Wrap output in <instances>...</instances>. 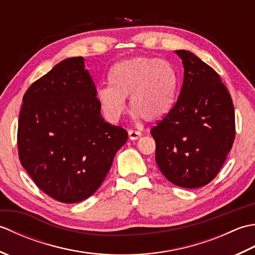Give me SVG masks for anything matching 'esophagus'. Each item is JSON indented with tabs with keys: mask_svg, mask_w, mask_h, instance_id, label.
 I'll return each instance as SVG.
<instances>
[{
	"mask_svg": "<svg viewBox=\"0 0 255 255\" xmlns=\"http://www.w3.org/2000/svg\"><path fill=\"white\" fill-rule=\"evenodd\" d=\"M128 136L130 140H137L142 136V133L137 130H132V129H129L128 130Z\"/></svg>",
	"mask_w": 255,
	"mask_h": 255,
	"instance_id": "esophagus-1",
	"label": "esophagus"
}]
</instances>
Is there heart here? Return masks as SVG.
I'll return each instance as SVG.
<instances>
[{"instance_id": "obj_1", "label": "heart", "mask_w": 255, "mask_h": 255, "mask_svg": "<svg viewBox=\"0 0 255 255\" xmlns=\"http://www.w3.org/2000/svg\"><path fill=\"white\" fill-rule=\"evenodd\" d=\"M110 86L96 90L104 116L116 123L126 111L125 99L136 117L155 122L171 112L176 101L177 74L172 64L148 57H134L116 63L107 75Z\"/></svg>"}]
</instances>
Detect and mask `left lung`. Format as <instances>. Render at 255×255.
<instances>
[{
	"mask_svg": "<svg viewBox=\"0 0 255 255\" xmlns=\"http://www.w3.org/2000/svg\"><path fill=\"white\" fill-rule=\"evenodd\" d=\"M175 53L184 66L181 93L151 134L162 174L174 185L197 188L214 180L232 148L235 108L213 68L191 51Z\"/></svg>",
	"mask_w": 255,
	"mask_h": 255,
	"instance_id": "obj_1",
	"label": "left lung"
}]
</instances>
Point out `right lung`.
<instances>
[{
  "instance_id": "obj_1",
  "label": "right lung",
  "mask_w": 255,
  "mask_h": 255,
  "mask_svg": "<svg viewBox=\"0 0 255 255\" xmlns=\"http://www.w3.org/2000/svg\"><path fill=\"white\" fill-rule=\"evenodd\" d=\"M128 132L101 115L84 58L58 63L23 97L20 163L42 192L61 203L89 198L104 181Z\"/></svg>"
}]
</instances>
